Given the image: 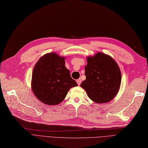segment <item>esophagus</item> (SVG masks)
I'll list each match as a JSON object with an SVG mask.
<instances>
[{"instance_id":"34e87169","label":"esophagus","mask_w":148,"mask_h":148,"mask_svg":"<svg viewBox=\"0 0 148 148\" xmlns=\"http://www.w3.org/2000/svg\"><path fill=\"white\" fill-rule=\"evenodd\" d=\"M76 82H77V83L78 85H80V84H81V79H77V81H76Z\"/></svg>"}]
</instances>
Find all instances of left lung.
Segmentation results:
<instances>
[{
  "instance_id": "8db88e82",
  "label": "left lung",
  "mask_w": 148,
  "mask_h": 148,
  "mask_svg": "<svg viewBox=\"0 0 148 148\" xmlns=\"http://www.w3.org/2000/svg\"><path fill=\"white\" fill-rule=\"evenodd\" d=\"M85 75L86 79L80 86L93 101L108 103L115 97L120 88L121 73L111 56L98 53L93 57H88Z\"/></svg>"
}]
</instances>
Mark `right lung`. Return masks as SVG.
<instances>
[{
    "instance_id": "right-lung-1",
    "label": "right lung",
    "mask_w": 148,
    "mask_h": 148,
    "mask_svg": "<svg viewBox=\"0 0 148 148\" xmlns=\"http://www.w3.org/2000/svg\"><path fill=\"white\" fill-rule=\"evenodd\" d=\"M64 65V58L51 53L41 57L33 69L32 91L47 105L63 101L69 90L77 85Z\"/></svg>"
}]
</instances>
